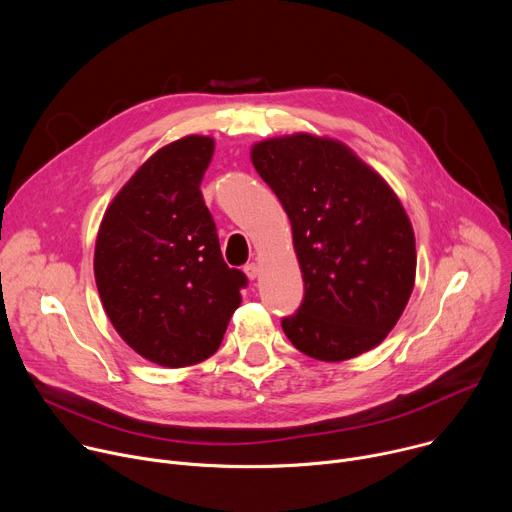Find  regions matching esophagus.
Masks as SVG:
<instances>
[{
  "label": "esophagus",
  "mask_w": 512,
  "mask_h": 512,
  "mask_svg": "<svg viewBox=\"0 0 512 512\" xmlns=\"http://www.w3.org/2000/svg\"><path fill=\"white\" fill-rule=\"evenodd\" d=\"M243 271H245V275H247L249 279H255V277L259 275V265H257V263H247Z\"/></svg>",
  "instance_id": "34e87169"
}]
</instances>
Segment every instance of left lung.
Segmentation results:
<instances>
[{
    "label": "left lung",
    "instance_id": "left-lung-1",
    "mask_svg": "<svg viewBox=\"0 0 512 512\" xmlns=\"http://www.w3.org/2000/svg\"><path fill=\"white\" fill-rule=\"evenodd\" d=\"M289 216L304 302L281 328L300 352L338 362L379 346L415 283V235L391 186L344 143L310 133L251 148Z\"/></svg>",
    "mask_w": 512,
    "mask_h": 512
}]
</instances>
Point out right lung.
<instances>
[{
	"instance_id": "obj_1",
	"label": "right lung",
	"mask_w": 512,
	"mask_h": 512,
	"mask_svg": "<svg viewBox=\"0 0 512 512\" xmlns=\"http://www.w3.org/2000/svg\"><path fill=\"white\" fill-rule=\"evenodd\" d=\"M212 154L206 135L164 145L117 192L97 235L95 281L113 328L168 369L218 350L247 285L225 263L200 192Z\"/></svg>"
}]
</instances>
